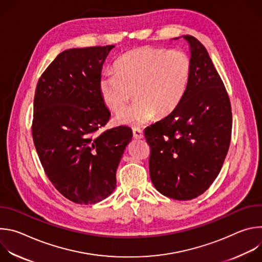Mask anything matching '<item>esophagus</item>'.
I'll return each instance as SVG.
<instances>
[{
	"label": "esophagus",
	"mask_w": 262,
	"mask_h": 262,
	"mask_svg": "<svg viewBox=\"0 0 262 262\" xmlns=\"http://www.w3.org/2000/svg\"><path fill=\"white\" fill-rule=\"evenodd\" d=\"M133 135L135 139H143V130L140 128H133Z\"/></svg>",
	"instance_id": "obj_1"
}]
</instances>
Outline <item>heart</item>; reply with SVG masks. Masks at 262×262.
Listing matches in <instances>:
<instances>
[{"mask_svg":"<svg viewBox=\"0 0 262 262\" xmlns=\"http://www.w3.org/2000/svg\"><path fill=\"white\" fill-rule=\"evenodd\" d=\"M192 59L183 50L141 47L123 54L114 72H103L98 90L103 103L114 113L125 109L132 97L137 100L117 117L121 124L138 126L156 113L167 115L180 103L189 87Z\"/></svg>","mask_w":262,"mask_h":262,"instance_id":"b5f03b06","label":"heart"}]
</instances>
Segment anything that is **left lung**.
Segmentation results:
<instances>
[{
    "mask_svg": "<svg viewBox=\"0 0 262 262\" xmlns=\"http://www.w3.org/2000/svg\"><path fill=\"white\" fill-rule=\"evenodd\" d=\"M182 37L191 50L189 87L180 103L144 135L151 149L149 174L156 189L184 201L203 194L219 175L230 145L232 113L206 49L194 36Z\"/></svg>",
    "mask_w": 262,
    "mask_h": 262,
    "instance_id": "left-lung-1",
    "label": "left lung"
}]
</instances>
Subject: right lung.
Instances as JSON below:
<instances>
[{
    "label": "right lung",
    "instance_id": "add662e5",
    "mask_svg": "<svg viewBox=\"0 0 262 262\" xmlns=\"http://www.w3.org/2000/svg\"><path fill=\"white\" fill-rule=\"evenodd\" d=\"M114 46L70 49L41 74L34 96L32 137L57 191L78 204H94L116 188V171L133 133L106 129L111 113L98 90L102 64Z\"/></svg>",
    "mask_w": 262,
    "mask_h": 262
}]
</instances>
